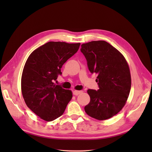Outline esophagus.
<instances>
[{"instance_id":"obj_1","label":"esophagus","mask_w":152,"mask_h":152,"mask_svg":"<svg viewBox=\"0 0 152 152\" xmlns=\"http://www.w3.org/2000/svg\"><path fill=\"white\" fill-rule=\"evenodd\" d=\"M82 93L81 91H76V90H74V91H73V94H74V95H76V96L80 94V93Z\"/></svg>"}]
</instances>
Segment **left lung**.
Instances as JSON below:
<instances>
[{"instance_id":"1","label":"left lung","mask_w":152,"mask_h":152,"mask_svg":"<svg viewBox=\"0 0 152 152\" xmlns=\"http://www.w3.org/2000/svg\"><path fill=\"white\" fill-rule=\"evenodd\" d=\"M80 51L89 70L97 74L98 90L88 89L90 102L84 108L91 117L104 120L116 115L125 106L129 95V68L123 55L104 40L83 44Z\"/></svg>"}]
</instances>
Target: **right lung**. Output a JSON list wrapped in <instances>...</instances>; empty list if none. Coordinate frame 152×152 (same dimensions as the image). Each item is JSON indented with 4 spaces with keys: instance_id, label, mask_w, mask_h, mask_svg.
<instances>
[{
    "instance_id": "add662e5",
    "label": "right lung",
    "mask_w": 152,
    "mask_h": 152,
    "mask_svg": "<svg viewBox=\"0 0 152 152\" xmlns=\"http://www.w3.org/2000/svg\"><path fill=\"white\" fill-rule=\"evenodd\" d=\"M80 46V43L49 42L33 51L25 63L21 77L23 96L28 107L45 121L60 117L72 97V91L54 81Z\"/></svg>"
}]
</instances>
